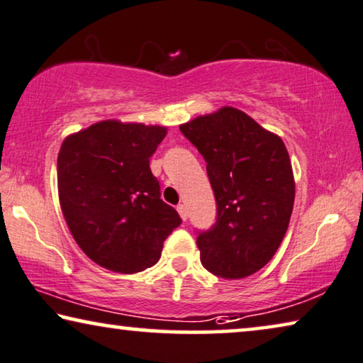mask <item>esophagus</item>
Listing matches in <instances>:
<instances>
[{"label": "esophagus", "instance_id": "obj_1", "mask_svg": "<svg viewBox=\"0 0 363 363\" xmlns=\"http://www.w3.org/2000/svg\"><path fill=\"white\" fill-rule=\"evenodd\" d=\"M177 212H179V215H181V218L186 221L187 220V208H186V205H177Z\"/></svg>", "mask_w": 363, "mask_h": 363}]
</instances>
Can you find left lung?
I'll use <instances>...</instances> for the list:
<instances>
[{
	"mask_svg": "<svg viewBox=\"0 0 363 363\" xmlns=\"http://www.w3.org/2000/svg\"><path fill=\"white\" fill-rule=\"evenodd\" d=\"M207 163L216 221L197 236L202 266L245 279L277 252L289 228L295 179L282 138L235 107L179 125Z\"/></svg>",
	"mask_w": 363,
	"mask_h": 363,
	"instance_id": "obj_1",
	"label": "left lung"
}]
</instances>
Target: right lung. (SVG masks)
Here are the masks:
<instances>
[{
    "mask_svg": "<svg viewBox=\"0 0 363 363\" xmlns=\"http://www.w3.org/2000/svg\"><path fill=\"white\" fill-rule=\"evenodd\" d=\"M166 133L163 125L102 121L62 143L57 179L65 221L86 256L112 272L155 266L182 221L160 199L150 169Z\"/></svg>",
    "mask_w": 363,
    "mask_h": 363,
    "instance_id": "obj_1",
    "label": "right lung"
}]
</instances>
